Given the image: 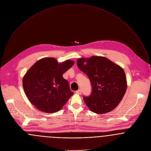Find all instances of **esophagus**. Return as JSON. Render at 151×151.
Returning <instances> with one entry per match:
<instances>
[{
  "label": "esophagus",
  "mask_w": 151,
  "mask_h": 151,
  "mask_svg": "<svg viewBox=\"0 0 151 151\" xmlns=\"http://www.w3.org/2000/svg\"><path fill=\"white\" fill-rule=\"evenodd\" d=\"M76 93H77V94H81V89L78 90L76 91Z\"/></svg>",
  "instance_id": "obj_1"
}]
</instances>
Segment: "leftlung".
<instances>
[{"mask_svg":"<svg viewBox=\"0 0 151 151\" xmlns=\"http://www.w3.org/2000/svg\"><path fill=\"white\" fill-rule=\"evenodd\" d=\"M77 64L91 83V94L83 97L90 110L97 114H104L115 109L127 89L123 69L108 58L100 56L79 58Z\"/></svg>","mask_w":151,"mask_h":151,"instance_id":"8db88e82","label":"left lung"}]
</instances>
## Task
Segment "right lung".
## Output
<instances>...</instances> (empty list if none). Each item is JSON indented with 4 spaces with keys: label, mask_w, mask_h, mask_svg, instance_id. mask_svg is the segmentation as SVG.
Wrapping results in <instances>:
<instances>
[{
    "label": "right lung",
    "mask_w": 151,
    "mask_h": 151,
    "mask_svg": "<svg viewBox=\"0 0 151 151\" xmlns=\"http://www.w3.org/2000/svg\"><path fill=\"white\" fill-rule=\"evenodd\" d=\"M74 64L72 60L58 63L54 58H44L36 62L22 80L25 93L31 103L43 112L60 111L73 94L63 74Z\"/></svg>",
    "instance_id": "right-lung-1"
}]
</instances>
